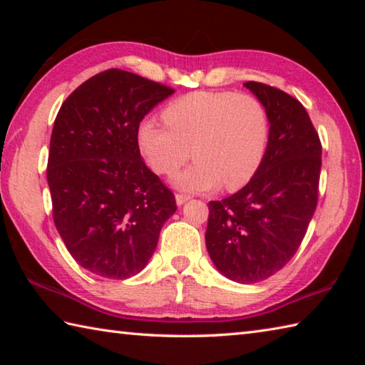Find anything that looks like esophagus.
Returning <instances> with one entry per match:
<instances>
[{"label": "esophagus", "instance_id": "esophagus-1", "mask_svg": "<svg viewBox=\"0 0 365 365\" xmlns=\"http://www.w3.org/2000/svg\"><path fill=\"white\" fill-rule=\"evenodd\" d=\"M191 196L190 195H185V192H178L175 195V200H177V205H183L187 200H190Z\"/></svg>", "mask_w": 365, "mask_h": 365}]
</instances>
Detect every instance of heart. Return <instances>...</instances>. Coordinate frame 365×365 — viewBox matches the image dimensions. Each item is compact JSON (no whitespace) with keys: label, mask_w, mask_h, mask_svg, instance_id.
<instances>
[{"label":"heart","mask_w":365,"mask_h":365,"mask_svg":"<svg viewBox=\"0 0 365 365\" xmlns=\"http://www.w3.org/2000/svg\"><path fill=\"white\" fill-rule=\"evenodd\" d=\"M166 127L144 122L139 149L160 175H173L190 153L192 165L174 177L187 191H207L222 183L242 188L257 174L268 150L271 123L267 106L252 94L197 91L175 98L161 113Z\"/></svg>","instance_id":"b5f03b06"}]
</instances>
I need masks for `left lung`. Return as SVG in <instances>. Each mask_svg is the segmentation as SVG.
Returning a JSON list of instances; mask_svg holds the SVG:
<instances>
[{"label":"left lung","instance_id":"1","mask_svg":"<svg viewBox=\"0 0 365 365\" xmlns=\"http://www.w3.org/2000/svg\"><path fill=\"white\" fill-rule=\"evenodd\" d=\"M245 86L267 106L268 150L246 187L208 202L205 243L224 276L254 284L282 269L306 235L319 200L322 143L297 98L257 81Z\"/></svg>","mask_w":365,"mask_h":365}]
</instances>
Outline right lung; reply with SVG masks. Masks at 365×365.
<instances>
[{
    "label": "right lung",
    "mask_w": 365,
    "mask_h": 365,
    "mask_svg": "<svg viewBox=\"0 0 365 365\" xmlns=\"http://www.w3.org/2000/svg\"><path fill=\"white\" fill-rule=\"evenodd\" d=\"M170 94L110 68L76 88L54 119L46 165L54 226L75 262L100 277L138 274L177 210L138 145L144 115Z\"/></svg>",
    "instance_id": "right-lung-1"
}]
</instances>
